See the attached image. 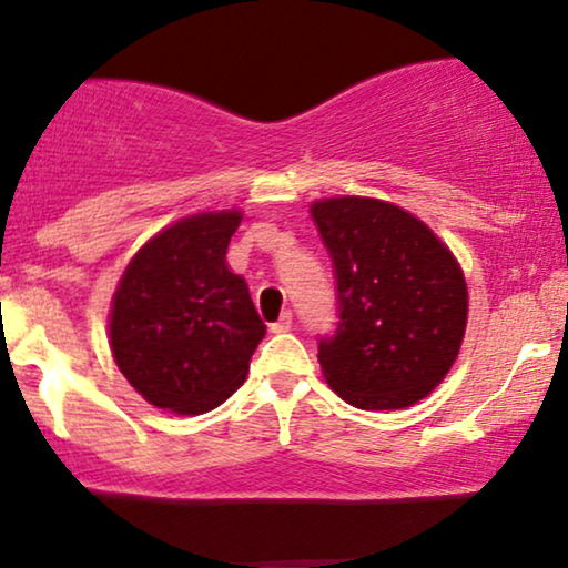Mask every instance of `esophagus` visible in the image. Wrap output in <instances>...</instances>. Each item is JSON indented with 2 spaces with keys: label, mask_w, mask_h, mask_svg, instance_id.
<instances>
[{
  "label": "esophagus",
  "mask_w": 568,
  "mask_h": 568,
  "mask_svg": "<svg viewBox=\"0 0 568 568\" xmlns=\"http://www.w3.org/2000/svg\"><path fill=\"white\" fill-rule=\"evenodd\" d=\"M291 328H293V312H283V315H280V321L270 325L272 334H285V331H291Z\"/></svg>",
  "instance_id": "esophagus-1"
}]
</instances>
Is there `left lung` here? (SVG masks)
<instances>
[{
    "mask_svg": "<svg viewBox=\"0 0 568 568\" xmlns=\"http://www.w3.org/2000/svg\"><path fill=\"white\" fill-rule=\"evenodd\" d=\"M331 253L338 325L317 361L331 389L363 410L414 406L454 366L467 325V283L425 221L393 202H312Z\"/></svg>",
    "mask_w": 568,
    "mask_h": 568,
    "instance_id": "obj_1",
    "label": "left lung"
}]
</instances>
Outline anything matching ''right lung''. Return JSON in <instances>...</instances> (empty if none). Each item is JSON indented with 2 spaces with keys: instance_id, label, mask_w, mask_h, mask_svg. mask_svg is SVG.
I'll use <instances>...</instances> for the list:
<instances>
[{
  "instance_id": "obj_1",
  "label": "right lung",
  "mask_w": 568,
  "mask_h": 568,
  "mask_svg": "<svg viewBox=\"0 0 568 568\" xmlns=\"http://www.w3.org/2000/svg\"><path fill=\"white\" fill-rule=\"evenodd\" d=\"M243 213L186 216L141 247L116 285L109 344L152 406L205 414L245 382L266 325L245 280L226 266Z\"/></svg>"
}]
</instances>
